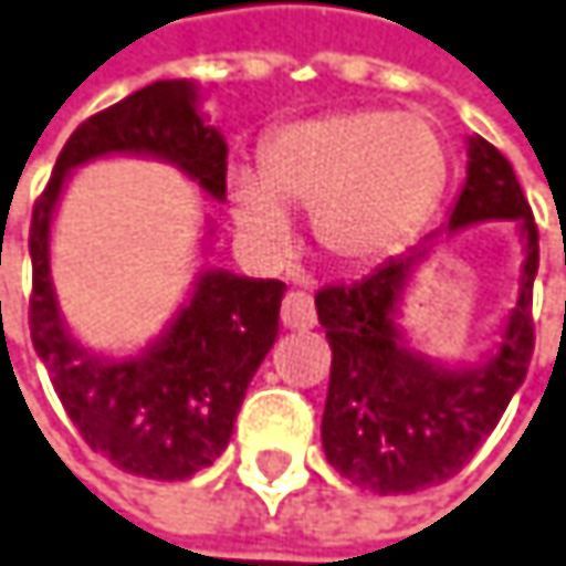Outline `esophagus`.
<instances>
[{"label":"esophagus","instance_id":"esophagus-1","mask_svg":"<svg viewBox=\"0 0 566 566\" xmlns=\"http://www.w3.org/2000/svg\"><path fill=\"white\" fill-rule=\"evenodd\" d=\"M282 323L287 329H314L316 326V311L314 297L304 294V291H287L282 304Z\"/></svg>","mask_w":566,"mask_h":566}]
</instances>
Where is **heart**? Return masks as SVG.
<instances>
[{
  "mask_svg": "<svg viewBox=\"0 0 566 566\" xmlns=\"http://www.w3.org/2000/svg\"><path fill=\"white\" fill-rule=\"evenodd\" d=\"M446 185L449 147L426 117L365 108L275 130L262 172L227 176V201L240 240L265 259L291 247V208H311L319 250L371 265L413 240Z\"/></svg>",
  "mask_w": 566,
  "mask_h": 566,
  "instance_id": "1",
  "label": "heart"
}]
</instances>
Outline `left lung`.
I'll return each instance as SVG.
<instances>
[{
  "mask_svg": "<svg viewBox=\"0 0 566 566\" xmlns=\"http://www.w3.org/2000/svg\"><path fill=\"white\" fill-rule=\"evenodd\" d=\"M486 220L515 223L522 269L513 307L474 361L432 358L403 329L407 291L439 233L387 259L361 282L329 284L316 294V316L333 349L323 451L358 486L397 496L454 478L525 381L535 349L538 230L510 159L483 137H468V176L442 233Z\"/></svg>",
  "mask_w": 566,
  "mask_h": 566,
  "instance_id": "1",
  "label": "left lung"
}]
</instances>
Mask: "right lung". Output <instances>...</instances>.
Listing matches in <instances>:
<instances>
[{
	"instance_id": "1",
	"label": "right lung",
	"mask_w": 566,
	"mask_h": 566,
	"mask_svg": "<svg viewBox=\"0 0 566 566\" xmlns=\"http://www.w3.org/2000/svg\"><path fill=\"white\" fill-rule=\"evenodd\" d=\"M108 156L159 159L211 201L227 195V140L191 80H159L83 120L31 217V343L85 442L127 474L185 481L223 454L247 387L279 339L284 284L201 265L188 297L144 349L85 346L60 311L51 233L73 172ZM214 227H205L201 255Z\"/></svg>"
}]
</instances>
